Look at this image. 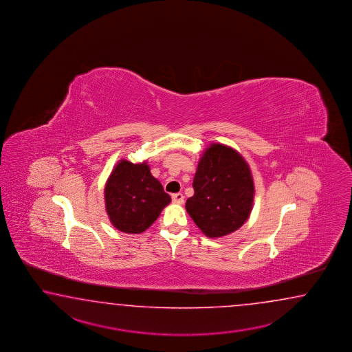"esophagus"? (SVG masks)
Segmentation results:
<instances>
[{"label":"esophagus","instance_id":"34e87169","mask_svg":"<svg viewBox=\"0 0 352 352\" xmlns=\"http://www.w3.org/2000/svg\"><path fill=\"white\" fill-rule=\"evenodd\" d=\"M184 195L182 194H173V201L175 202V204H179V205H181V204H184Z\"/></svg>","mask_w":352,"mask_h":352}]
</instances>
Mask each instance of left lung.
Returning <instances> with one entry per match:
<instances>
[{"mask_svg": "<svg viewBox=\"0 0 352 352\" xmlns=\"http://www.w3.org/2000/svg\"><path fill=\"white\" fill-rule=\"evenodd\" d=\"M194 196L186 211L208 238L236 232L250 217L254 202L253 175L247 160L223 143H210L195 173Z\"/></svg>", "mask_w": 352, "mask_h": 352, "instance_id": "8db88e82", "label": "left lung"}]
</instances>
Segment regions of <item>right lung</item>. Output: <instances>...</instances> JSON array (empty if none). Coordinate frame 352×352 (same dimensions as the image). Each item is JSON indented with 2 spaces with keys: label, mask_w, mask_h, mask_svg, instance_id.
Masks as SVG:
<instances>
[{
  "label": "right lung",
  "mask_w": 352,
  "mask_h": 352,
  "mask_svg": "<svg viewBox=\"0 0 352 352\" xmlns=\"http://www.w3.org/2000/svg\"><path fill=\"white\" fill-rule=\"evenodd\" d=\"M105 211L116 229L141 234L153 224L171 202L170 195L151 173L147 161L120 160L105 181Z\"/></svg>",
  "instance_id": "add662e5"
}]
</instances>
